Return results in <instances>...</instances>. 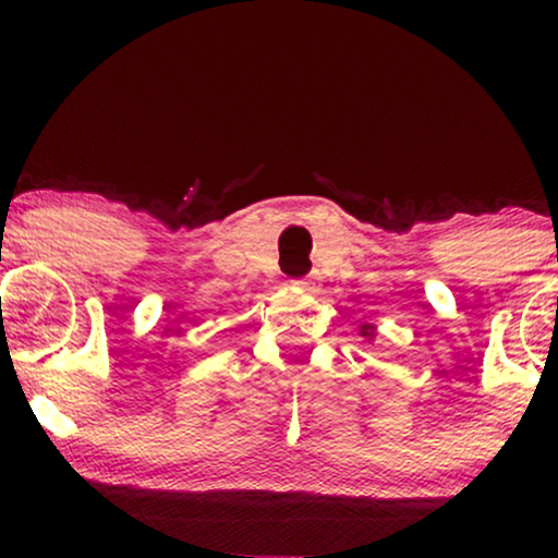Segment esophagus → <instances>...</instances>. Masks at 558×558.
Listing matches in <instances>:
<instances>
[{
  "mask_svg": "<svg viewBox=\"0 0 558 558\" xmlns=\"http://www.w3.org/2000/svg\"><path fill=\"white\" fill-rule=\"evenodd\" d=\"M293 283H296L299 288H306V291H315L317 278H315V275H310V278H299V280H293Z\"/></svg>",
  "mask_w": 558,
  "mask_h": 558,
  "instance_id": "34e87169",
  "label": "esophagus"
}]
</instances>
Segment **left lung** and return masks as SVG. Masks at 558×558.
<instances>
[{
  "mask_svg": "<svg viewBox=\"0 0 558 558\" xmlns=\"http://www.w3.org/2000/svg\"><path fill=\"white\" fill-rule=\"evenodd\" d=\"M362 336H373V330H369V328H364V330H362Z\"/></svg>",
  "mask_w": 558,
  "mask_h": 558,
  "instance_id": "obj_1",
  "label": "left lung"
}]
</instances>
